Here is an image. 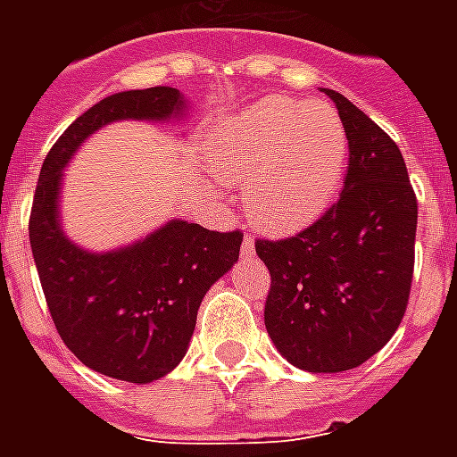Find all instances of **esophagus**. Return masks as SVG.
<instances>
[{"instance_id": "esophagus-1", "label": "esophagus", "mask_w": 457, "mask_h": 457, "mask_svg": "<svg viewBox=\"0 0 457 457\" xmlns=\"http://www.w3.org/2000/svg\"><path fill=\"white\" fill-rule=\"evenodd\" d=\"M239 249H242V254H245V257H252V254H254V239L247 235V237L242 239V247Z\"/></svg>"}]
</instances>
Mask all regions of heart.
Returning a JSON list of instances; mask_svg holds the SVG:
<instances>
[{
  "label": "heart",
  "mask_w": 457,
  "mask_h": 457,
  "mask_svg": "<svg viewBox=\"0 0 457 457\" xmlns=\"http://www.w3.org/2000/svg\"><path fill=\"white\" fill-rule=\"evenodd\" d=\"M205 159L218 179L242 183L257 228L287 235L320 218L336 198L347 131L330 104L264 97L212 127Z\"/></svg>",
  "instance_id": "b5f03b06"
}]
</instances>
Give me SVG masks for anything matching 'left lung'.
I'll list each match as a JSON object with an SVG mask.
<instances>
[{
	"mask_svg": "<svg viewBox=\"0 0 457 457\" xmlns=\"http://www.w3.org/2000/svg\"><path fill=\"white\" fill-rule=\"evenodd\" d=\"M350 163L337 203L287 239H257L271 274L264 326L306 372H345L392 340L409 303L416 193L392 137L336 90Z\"/></svg>",
	"mask_w": 457,
	"mask_h": 457,
	"instance_id": "left-lung-1",
	"label": "left lung"
}]
</instances>
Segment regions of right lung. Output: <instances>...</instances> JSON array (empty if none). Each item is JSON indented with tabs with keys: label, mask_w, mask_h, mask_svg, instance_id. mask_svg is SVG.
I'll return each mask as SVG.
<instances>
[{
	"label": "right lung",
	"mask_w": 457,
	"mask_h": 457,
	"mask_svg": "<svg viewBox=\"0 0 457 457\" xmlns=\"http://www.w3.org/2000/svg\"><path fill=\"white\" fill-rule=\"evenodd\" d=\"M183 110V95L163 85L104 97L61 134L36 186L29 239L55 330L85 367L121 382L149 384L183 360L200 301L239 259L242 232L170 220L134 245L87 252L61 228V180L75 151L104 124L166 121Z\"/></svg>",
	"instance_id": "1"
}]
</instances>
